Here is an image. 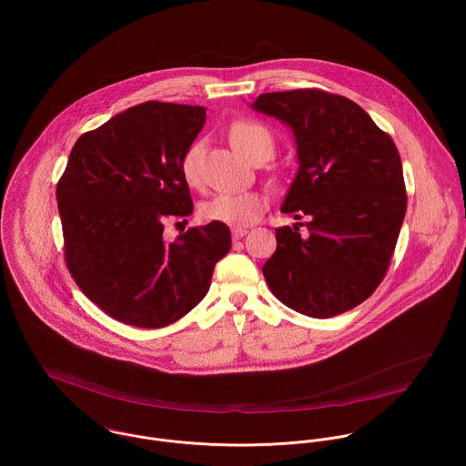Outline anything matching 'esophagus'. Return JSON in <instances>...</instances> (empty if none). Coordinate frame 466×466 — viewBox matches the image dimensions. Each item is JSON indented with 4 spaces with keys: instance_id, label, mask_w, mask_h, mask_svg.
<instances>
[{
    "instance_id": "obj_1",
    "label": "esophagus",
    "mask_w": 466,
    "mask_h": 466,
    "mask_svg": "<svg viewBox=\"0 0 466 466\" xmlns=\"http://www.w3.org/2000/svg\"><path fill=\"white\" fill-rule=\"evenodd\" d=\"M246 233H248V228H231V235H233V240H238V238H242Z\"/></svg>"
}]
</instances>
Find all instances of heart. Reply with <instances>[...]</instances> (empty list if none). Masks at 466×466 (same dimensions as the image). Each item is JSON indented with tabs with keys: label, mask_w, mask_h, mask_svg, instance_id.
<instances>
[{
	"label": "heart",
	"mask_w": 466,
	"mask_h": 466,
	"mask_svg": "<svg viewBox=\"0 0 466 466\" xmlns=\"http://www.w3.org/2000/svg\"><path fill=\"white\" fill-rule=\"evenodd\" d=\"M229 139L235 148L249 161H267L274 154V136L264 124L257 120H237L229 127ZM204 141H192L179 159V170L185 183L199 188L204 181L202 174ZM266 208V199L257 192H218L200 206V215L213 222L228 226H249L258 218Z\"/></svg>",
	"instance_id": "1"
}]
</instances>
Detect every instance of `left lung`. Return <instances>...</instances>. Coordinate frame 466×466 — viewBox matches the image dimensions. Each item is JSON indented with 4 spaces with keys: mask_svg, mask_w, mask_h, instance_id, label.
Masks as SVG:
<instances>
[{
    "mask_svg": "<svg viewBox=\"0 0 466 466\" xmlns=\"http://www.w3.org/2000/svg\"><path fill=\"white\" fill-rule=\"evenodd\" d=\"M296 137L299 170L281 206L303 222L276 228L262 270L289 309L329 319L366 301L384 279L405 217L399 150L353 100L318 87L264 93L253 104Z\"/></svg>",
    "mask_w": 466,
    "mask_h": 466,
    "instance_id": "left-lung-1",
    "label": "left lung"
}]
</instances>
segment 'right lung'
Masks as SVG:
<instances>
[{
	"instance_id": "1",
	"label": "right lung",
	"mask_w": 466,
	"mask_h": 466,
	"mask_svg": "<svg viewBox=\"0 0 466 466\" xmlns=\"http://www.w3.org/2000/svg\"><path fill=\"white\" fill-rule=\"evenodd\" d=\"M204 116L200 106L150 100L82 134L69 152L57 183L67 270L124 325L163 329L187 316L231 249L224 222L163 238L168 218L194 211L179 159Z\"/></svg>"
}]
</instances>
